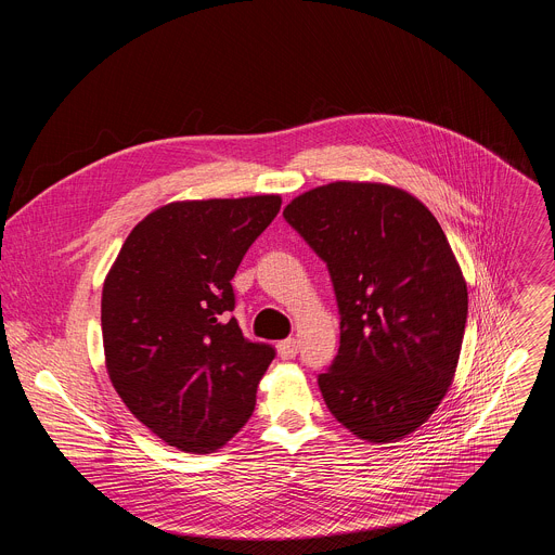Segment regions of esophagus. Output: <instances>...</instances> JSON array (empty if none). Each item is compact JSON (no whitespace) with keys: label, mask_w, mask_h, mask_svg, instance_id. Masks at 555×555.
Listing matches in <instances>:
<instances>
[{"label":"esophagus","mask_w":555,"mask_h":555,"mask_svg":"<svg viewBox=\"0 0 555 555\" xmlns=\"http://www.w3.org/2000/svg\"><path fill=\"white\" fill-rule=\"evenodd\" d=\"M276 351H279V356H281L283 360H292V358L298 353V343H296L294 338L281 340V343L276 345Z\"/></svg>","instance_id":"1"}]
</instances>
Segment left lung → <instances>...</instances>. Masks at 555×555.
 <instances>
[{
	"instance_id": "obj_1",
	"label": "left lung",
	"mask_w": 555,
	"mask_h": 555,
	"mask_svg": "<svg viewBox=\"0 0 555 555\" xmlns=\"http://www.w3.org/2000/svg\"><path fill=\"white\" fill-rule=\"evenodd\" d=\"M283 217L332 274L340 349L319 386L332 415L369 443L400 441L454 379L467 285L435 215L384 182H332Z\"/></svg>"
}]
</instances>
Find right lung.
<instances>
[{
  "label": "right lung",
  "instance_id": "1",
  "mask_svg": "<svg viewBox=\"0 0 555 555\" xmlns=\"http://www.w3.org/2000/svg\"><path fill=\"white\" fill-rule=\"evenodd\" d=\"M281 208V195L184 199L149 212L103 283L112 386L167 446L206 454L250 420L274 360L230 315L232 276Z\"/></svg>",
  "mask_w": 555,
  "mask_h": 555
}]
</instances>
